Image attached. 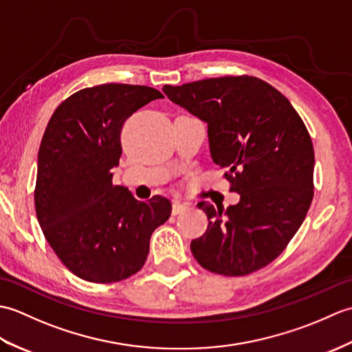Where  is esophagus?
<instances>
[{
	"label": "esophagus",
	"mask_w": 352,
	"mask_h": 352,
	"mask_svg": "<svg viewBox=\"0 0 352 352\" xmlns=\"http://www.w3.org/2000/svg\"><path fill=\"white\" fill-rule=\"evenodd\" d=\"M186 208H188L186 204L180 203V201H174V203H172V214H180Z\"/></svg>",
	"instance_id": "esophagus-1"
}]
</instances>
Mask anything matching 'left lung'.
I'll use <instances>...</instances> for the list:
<instances>
[{
    "instance_id": "1",
    "label": "left lung",
    "mask_w": 352,
    "mask_h": 352,
    "mask_svg": "<svg viewBox=\"0 0 352 352\" xmlns=\"http://www.w3.org/2000/svg\"><path fill=\"white\" fill-rule=\"evenodd\" d=\"M168 98L207 124L210 154L241 201H201L206 233L193 257L214 274L241 276L271 263L301 227L313 199L315 151L301 116L281 92L251 76L163 86Z\"/></svg>"
}]
</instances>
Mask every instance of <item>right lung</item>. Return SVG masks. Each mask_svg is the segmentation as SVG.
I'll return each mask as SVG.
<instances>
[{
  "mask_svg": "<svg viewBox=\"0 0 352 352\" xmlns=\"http://www.w3.org/2000/svg\"><path fill=\"white\" fill-rule=\"evenodd\" d=\"M163 98L157 89L122 83L86 87L52 113L37 155L34 206L43 236L81 280L116 283L140 271L153 231L170 201H138L111 183L121 131L134 111Z\"/></svg>",
  "mask_w": 352,
  "mask_h": 352,
  "instance_id": "obj_1",
  "label": "right lung"
}]
</instances>
